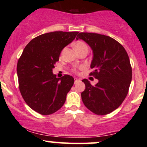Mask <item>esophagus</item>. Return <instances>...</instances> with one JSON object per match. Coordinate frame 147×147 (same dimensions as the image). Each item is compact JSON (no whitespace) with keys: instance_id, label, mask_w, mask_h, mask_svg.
<instances>
[{"instance_id":"esophagus-1","label":"esophagus","mask_w":147,"mask_h":147,"mask_svg":"<svg viewBox=\"0 0 147 147\" xmlns=\"http://www.w3.org/2000/svg\"><path fill=\"white\" fill-rule=\"evenodd\" d=\"M79 81H80V79L75 78V80H74V82H75V83H77V82H79Z\"/></svg>"}]
</instances>
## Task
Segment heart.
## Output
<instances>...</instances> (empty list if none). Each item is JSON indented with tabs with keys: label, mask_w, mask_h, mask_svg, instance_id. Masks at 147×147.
<instances>
[{
	"label": "heart",
	"mask_w": 147,
	"mask_h": 147,
	"mask_svg": "<svg viewBox=\"0 0 147 147\" xmlns=\"http://www.w3.org/2000/svg\"><path fill=\"white\" fill-rule=\"evenodd\" d=\"M74 49L76 51V52L79 51L84 50V49H87L88 50V47H87V44L85 42H82V41H78L74 44Z\"/></svg>",
	"instance_id": "b5f03b06"
}]
</instances>
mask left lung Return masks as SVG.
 Wrapping results in <instances>:
<instances>
[{
	"mask_svg": "<svg viewBox=\"0 0 147 147\" xmlns=\"http://www.w3.org/2000/svg\"><path fill=\"white\" fill-rule=\"evenodd\" d=\"M76 39H82L93 52L90 76L98 79L92 85L82 80L85 90L81 93L84 105L92 113L105 115L116 110L128 94L132 80V68L127 52L121 44L109 36L80 32Z\"/></svg>",
	"mask_w": 147,
	"mask_h": 147,
	"instance_id": "8db88e82",
	"label": "left lung"
}]
</instances>
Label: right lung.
<instances>
[{"label": "right lung", "instance_id": "right-lung-1", "mask_svg": "<svg viewBox=\"0 0 147 147\" xmlns=\"http://www.w3.org/2000/svg\"><path fill=\"white\" fill-rule=\"evenodd\" d=\"M78 32H48L34 38L25 47L17 63L19 90L27 105L49 115L60 110L74 83L69 75L56 78L53 69L60 53Z\"/></svg>", "mask_w": 147, "mask_h": 147}]
</instances>
